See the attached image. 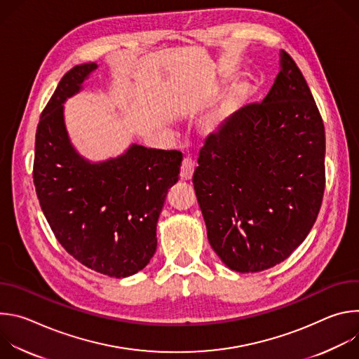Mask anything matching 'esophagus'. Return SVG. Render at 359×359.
I'll list each match as a JSON object with an SVG mask.
<instances>
[{"instance_id":"obj_1","label":"esophagus","mask_w":359,"mask_h":359,"mask_svg":"<svg viewBox=\"0 0 359 359\" xmlns=\"http://www.w3.org/2000/svg\"><path fill=\"white\" fill-rule=\"evenodd\" d=\"M194 168H196L194 161H193L191 158H184L183 162H182V168H180V176H182V179L190 180V179L193 177Z\"/></svg>"}]
</instances>
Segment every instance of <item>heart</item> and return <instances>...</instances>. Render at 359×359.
<instances>
[{"label": "heart", "instance_id": "b5f03b06", "mask_svg": "<svg viewBox=\"0 0 359 359\" xmlns=\"http://www.w3.org/2000/svg\"><path fill=\"white\" fill-rule=\"evenodd\" d=\"M248 88L250 86L247 82L236 83L230 89L224 100L222 102V105L206 121H204V130L208 133H212L220 129L222 126H224L234 116L238 108L243 105L244 99L248 95Z\"/></svg>", "mask_w": 359, "mask_h": 359}]
</instances>
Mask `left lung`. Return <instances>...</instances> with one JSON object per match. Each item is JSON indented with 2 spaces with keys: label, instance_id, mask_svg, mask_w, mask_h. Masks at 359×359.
I'll use <instances>...</instances> for the list:
<instances>
[{
  "label": "left lung",
  "instance_id": "left-lung-1",
  "mask_svg": "<svg viewBox=\"0 0 359 359\" xmlns=\"http://www.w3.org/2000/svg\"><path fill=\"white\" fill-rule=\"evenodd\" d=\"M280 57L269 95L208 137L193 175L209 243L238 273L288 259L313 229L325 189L323 118L294 60Z\"/></svg>",
  "mask_w": 359,
  "mask_h": 359
}]
</instances>
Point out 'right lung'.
<instances>
[{
    "mask_svg": "<svg viewBox=\"0 0 359 359\" xmlns=\"http://www.w3.org/2000/svg\"><path fill=\"white\" fill-rule=\"evenodd\" d=\"M96 68L74 67L50 96L36 128L32 177L60 244L85 267L122 278L144 269L156 251L158 219L183 155L132 144L115 159H83L71 144L64 102Z\"/></svg>",
    "mask_w": 359,
    "mask_h": 359,
    "instance_id": "right-lung-1",
    "label": "right lung"
}]
</instances>
